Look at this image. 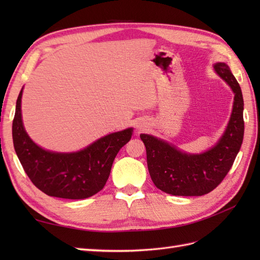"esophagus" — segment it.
Returning <instances> with one entry per match:
<instances>
[{
    "label": "esophagus",
    "instance_id": "34e87169",
    "mask_svg": "<svg viewBox=\"0 0 260 260\" xmlns=\"http://www.w3.org/2000/svg\"><path fill=\"white\" fill-rule=\"evenodd\" d=\"M139 128H140V127H139Z\"/></svg>",
    "mask_w": 260,
    "mask_h": 260
}]
</instances>
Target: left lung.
Instances as JSON below:
<instances>
[{"mask_svg": "<svg viewBox=\"0 0 260 260\" xmlns=\"http://www.w3.org/2000/svg\"><path fill=\"white\" fill-rule=\"evenodd\" d=\"M213 68L235 93L227 128L214 146L200 154H190L155 136L140 135L146 147L153 183L169 194L199 197L211 192L228 174L241 147L245 131L241 88L228 64L217 62Z\"/></svg>", "mask_w": 260, "mask_h": 260, "instance_id": "obj_1", "label": "left lung"}]
</instances>
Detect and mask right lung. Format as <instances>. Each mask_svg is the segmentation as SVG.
I'll use <instances>...</instances> for the list:
<instances>
[{
	"label": "right lung",
	"mask_w": 260,
	"mask_h": 260,
	"mask_svg": "<svg viewBox=\"0 0 260 260\" xmlns=\"http://www.w3.org/2000/svg\"><path fill=\"white\" fill-rule=\"evenodd\" d=\"M22 91L23 88L16 101L12 136L16 155L32 183L56 198L79 200L96 194L106 184L114 159L129 142L133 128L108 134L78 152L47 151L38 146L24 129Z\"/></svg>",
	"instance_id": "obj_1"
}]
</instances>
